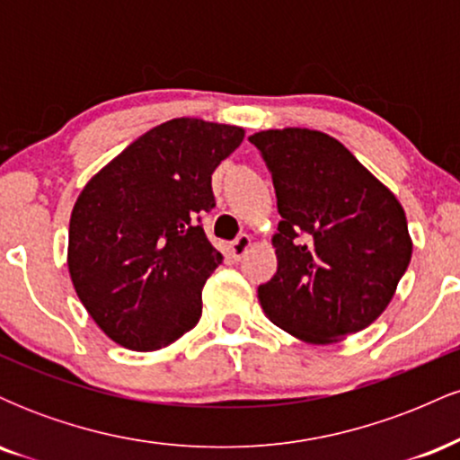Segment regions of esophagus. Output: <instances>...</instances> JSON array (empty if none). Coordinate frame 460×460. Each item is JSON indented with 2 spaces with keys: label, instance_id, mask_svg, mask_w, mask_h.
Instances as JSON below:
<instances>
[{
  "label": "esophagus",
  "instance_id": "esophagus-1",
  "mask_svg": "<svg viewBox=\"0 0 460 460\" xmlns=\"http://www.w3.org/2000/svg\"><path fill=\"white\" fill-rule=\"evenodd\" d=\"M248 246H251V237H248L246 234H240L229 244V251H231V255L235 257V260H240V257H244V252L248 251Z\"/></svg>",
  "mask_w": 460,
  "mask_h": 460
}]
</instances>
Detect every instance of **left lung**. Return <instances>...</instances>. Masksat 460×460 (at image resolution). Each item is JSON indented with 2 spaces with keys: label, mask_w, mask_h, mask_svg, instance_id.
<instances>
[{
  "label": "left lung",
  "mask_w": 460,
  "mask_h": 460,
  "mask_svg": "<svg viewBox=\"0 0 460 460\" xmlns=\"http://www.w3.org/2000/svg\"><path fill=\"white\" fill-rule=\"evenodd\" d=\"M272 175L279 268L257 288L289 335L331 344L372 324L394 298L413 244L398 199L341 142L314 129L248 138Z\"/></svg>",
  "instance_id": "8db88e82"
}]
</instances>
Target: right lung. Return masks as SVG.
<instances>
[{
	"mask_svg": "<svg viewBox=\"0 0 460 460\" xmlns=\"http://www.w3.org/2000/svg\"><path fill=\"white\" fill-rule=\"evenodd\" d=\"M242 138L234 125L166 120L82 190L68 225V272L116 344L160 350L197 326L203 285L223 263L200 214L216 208L212 172Z\"/></svg>",
	"mask_w": 460,
	"mask_h": 460,
	"instance_id": "obj_1",
	"label": "right lung"
}]
</instances>
